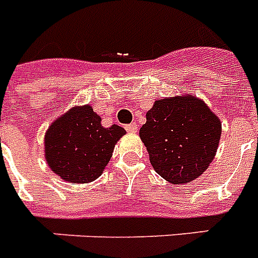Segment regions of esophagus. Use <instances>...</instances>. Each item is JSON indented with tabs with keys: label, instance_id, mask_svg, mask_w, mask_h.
<instances>
[{
	"label": "esophagus",
	"instance_id": "obj_1",
	"mask_svg": "<svg viewBox=\"0 0 258 258\" xmlns=\"http://www.w3.org/2000/svg\"><path fill=\"white\" fill-rule=\"evenodd\" d=\"M125 130L131 134H136L138 133V125H136V123H131V124L125 125Z\"/></svg>",
	"mask_w": 258,
	"mask_h": 258
}]
</instances>
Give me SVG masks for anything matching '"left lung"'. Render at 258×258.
I'll use <instances>...</instances> for the list:
<instances>
[{
    "instance_id": "8db88e82",
    "label": "left lung",
    "mask_w": 258,
    "mask_h": 258,
    "mask_svg": "<svg viewBox=\"0 0 258 258\" xmlns=\"http://www.w3.org/2000/svg\"><path fill=\"white\" fill-rule=\"evenodd\" d=\"M139 136L156 172L172 184L189 183L216 155L221 123L203 100L189 95L155 100Z\"/></svg>"
}]
</instances>
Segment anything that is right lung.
I'll use <instances>...</instances> for the list:
<instances>
[{
	"label": "right lung",
	"mask_w": 258,
	"mask_h": 258,
	"mask_svg": "<svg viewBox=\"0 0 258 258\" xmlns=\"http://www.w3.org/2000/svg\"><path fill=\"white\" fill-rule=\"evenodd\" d=\"M124 134L120 125L104 128L100 116L89 104L77 106L46 131V162L64 181L89 183L102 175L115 144Z\"/></svg>",
	"instance_id": "add662e5"
}]
</instances>
